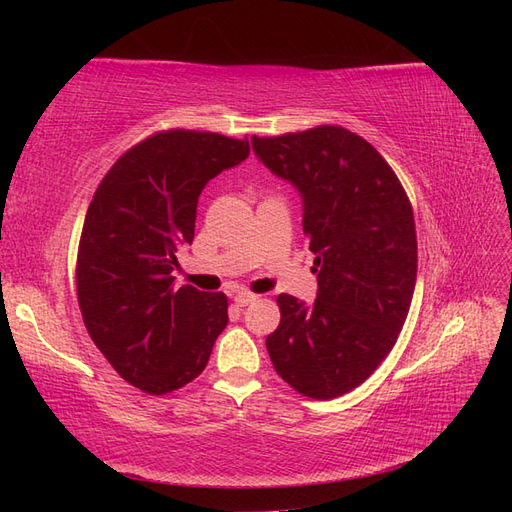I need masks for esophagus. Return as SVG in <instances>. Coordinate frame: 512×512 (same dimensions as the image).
Wrapping results in <instances>:
<instances>
[{
    "label": "esophagus",
    "mask_w": 512,
    "mask_h": 512,
    "mask_svg": "<svg viewBox=\"0 0 512 512\" xmlns=\"http://www.w3.org/2000/svg\"><path fill=\"white\" fill-rule=\"evenodd\" d=\"M258 299V294H252V292H245V290H241V292H237L235 297H232V301L237 303V307H245V305H250V303H254Z\"/></svg>",
    "instance_id": "esophagus-1"
}]
</instances>
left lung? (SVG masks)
<instances>
[{"mask_svg":"<svg viewBox=\"0 0 512 512\" xmlns=\"http://www.w3.org/2000/svg\"><path fill=\"white\" fill-rule=\"evenodd\" d=\"M252 149L301 194L318 273L312 305L277 297L271 363L301 395L339 397L374 374L406 322L416 282L410 200L380 153L339 126L252 136Z\"/></svg>","mask_w":512,"mask_h":512,"instance_id":"1","label":"left lung"}]
</instances>
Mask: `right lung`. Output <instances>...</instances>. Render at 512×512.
<instances>
[{
	"mask_svg": "<svg viewBox=\"0 0 512 512\" xmlns=\"http://www.w3.org/2000/svg\"><path fill=\"white\" fill-rule=\"evenodd\" d=\"M250 143L168 130L108 170L89 203L76 258L85 327L117 374L166 395L203 374L228 324L224 292L175 286L177 250L194 241L198 196Z\"/></svg>",
	"mask_w": 512,
	"mask_h": 512,
	"instance_id": "right-lung-1",
	"label": "right lung"
}]
</instances>
